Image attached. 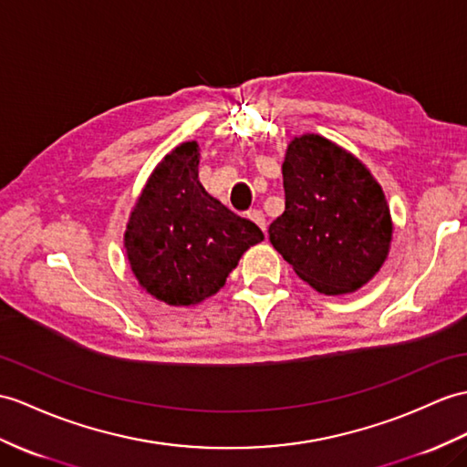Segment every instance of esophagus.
<instances>
[{"label":"esophagus","mask_w":467,"mask_h":467,"mask_svg":"<svg viewBox=\"0 0 467 467\" xmlns=\"http://www.w3.org/2000/svg\"><path fill=\"white\" fill-rule=\"evenodd\" d=\"M247 218L249 220H252V222H255L259 227H261V230H264V234H265V213L264 212H261V210H249L247 212Z\"/></svg>","instance_id":"esophagus-1"}]
</instances>
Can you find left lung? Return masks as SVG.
I'll use <instances>...</instances> for the list:
<instances>
[{
  "label": "left lung",
  "instance_id": "1",
  "mask_svg": "<svg viewBox=\"0 0 467 467\" xmlns=\"http://www.w3.org/2000/svg\"><path fill=\"white\" fill-rule=\"evenodd\" d=\"M285 210L269 242L319 293L365 285L389 255L392 222L365 164L319 134L295 139L283 162Z\"/></svg>",
  "mask_w": 467,
  "mask_h": 467
}]
</instances>
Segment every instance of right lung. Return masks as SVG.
Wrapping results in <instances>:
<instances>
[{
	"mask_svg": "<svg viewBox=\"0 0 467 467\" xmlns=\"http://www.w3.org/2000/svg\"><path fill=\"white\" fill-rule=\"evenodd\" d=\"M196 142L156 166L130 215L124 245L140 285L168 305H196L223 287L264 232L212 198L198 180Z\"/></svg>",
	"mask_w": 467,
	"mask_h": 467,
	"instance_id": "add662e5",
	"label": "right lung"
}]
</instances>
